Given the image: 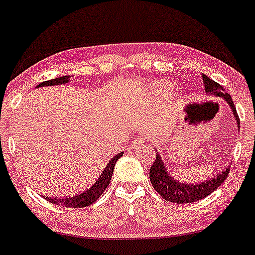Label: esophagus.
Listing matches in <instances>:
<instances>
[{
    "instance_id": "1",
    "label": "esophagus",
    "mask_w": 255,
    "mask_h": 255,
    "mask_svg": "<svg viewBox=\"0 0 255 255\" xmlns=\"http://www.w3.org/2000/svg\"><path fill=\"white\" fill-rule=\"evenodd\" d=\"M145 142H146V141H145V138L142 137V136H136V137H134V140L131 142V147L132 149H137V147L142 146Z\"/></svg>"
}]
</instances>
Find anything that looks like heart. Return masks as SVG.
Listing matches in <instances>:
<instances>
[{"instance_id": "obj_1", "label": "heart", "mask_w": 255, "mask_h": 255, "mask_svg": "<svg viewBox=\"0 0 255 255\" xmlns=\"http://www.w3.org/2000/svg\"><path fill=\"white\" fill-rule=\"evenodd\" d=\"M170 87H171V85L168 84V83H164V84H163V89H164V91H167V89H170Z\"/></svg>"}]
</instances>
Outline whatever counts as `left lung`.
Instances as JSON below:
<instances>
[{
    "instance_id": "obj_1",
    "label": "left lung",
    "mask_w": 255,
    "mask_h": 255,
    "mask_svg": "<svg viewBox=\"0 0 255 255\" xmlns=\"http://www.w3.org/2000/svg\"><path fill=\"white\" fill-rule=\"evenodd\" d=\"M202 79H204L205 92L207 95L222 97L224 98V101L228 102L230 108L232 109L233 115L236 118L237 127L240 129V118L237 115L236 108H235V104H233L231 96L224 91L222 85L218 84L217 81L211 80L210 78H207L206 75H202ZM155 154H157V158L151 164L150 172H149L151 185L154 187V189L157 190L158 194L162 196L163 200L174 202V204H189V202H196V201L202 200V198L213 193L214 190L226 180V177L228 176V172H230V168L227 167L219 175L204 181V183L185 184L172 179L168 175L167 170L164 167L162 157L157 153V150H155Z\"/></svg>"
}]
</instances>
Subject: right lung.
<instances>
[{
  "label": "right lung",
  "mask_w": 255,
  "mask_h": 255,
  "mask_svg": "<svg viewBox=\"0 0 255 255\" xmlns=\"http://www.w3.org/2000/svg\"><path fill=\"white\" fill-rule=\"evenodd\" d=\"M68 81H70V76H61V78H55L48 81H42L41 84H38L37 87H49V85L66 84ZM122 154H123V151H122V153H118L117 155H114V158L108 163L106 168L102 171V174L100 175L97 181H95V184H93L89 189L85 190V192L72 197H63V198H49L48 197L46 200H48L49 202H51V204L66 207H87L89 206V205H92L101 197V194L104 193V190L109 187L111 176H113V172H114V166L115 163H117V160L122 157Z\"/></svg>",
  "instance_id": "add662e5"
}]
</instances>
